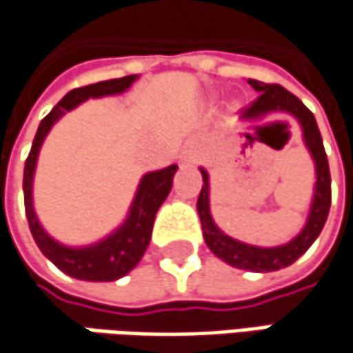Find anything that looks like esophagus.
<instances>
[{"instance_id":"1","label":"esophagus","mask_w":353,"mask_h":353,"mask_svg":"<svg viewBox=\"0 0 353 353\" xmlns=\"http://www.w3.org/2000/svg\"><path fill=\"white\" fill-rule=\"evenodd\" d=\"M183 159H185V163H192L194 161V157H189V154H185Z\"/></svg>"}]
</instances>
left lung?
I'll return each mask as SVG.
<instances>
[{
    "label": "left lung",
    "mask_w": 353,
    "mask_h": 353,
    "mask_svg": "<svg viewBox=\"0 0 353 353\" xmlns=\"http://www.w3.org/2000/svg\"><path fill=\"white\" fill-rule=\"evenodd\" d=\"M249 84L255 92H259V98L243 112V120H259L267 114L283 112L293 116L301 126L305 148L310 150L315 164L314 199H312L305 227L290 243L277 245V247H257V245H249V243L229 237L214 225L213 214H211V201H209V190H211L209 172L205 168H201L203 189L196 201V211L201 216L205 243L219 259H223L225 263L233 265L237 269L267 273V271H277V269L295 263L319 237L327 213H330V205H332V179H330L327 157L323 150V140L319 134L314 114L303 106V102L297 96H293L279 84H265L259 80H249Z\"/></svg>",
    "instance_id": "left-lung-1"
}]
</instances>
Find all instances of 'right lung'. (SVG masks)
I'll use <instances>...</instances> for the list:
<instances>
[{"label":"right lung","mask_w":353,"mask_h":353,"mask_svg":"<svg viewBox=\"0 0 353 353\" xmlns=\"http://www.w3.org/2000/svg\"><path fill=\"white\" fill-rule=\"evenodd\" d=\"M139 80V74L106 80L98 84H90L84 88H76L68 92L62 100L54 106V110L48 114L39 122L36 139L32 144L30 157L26 161L23 168V199H26V216L30 223V231L34 235V241L38 243L39 251L56 265L65 275L74 279H84V281H114L130 273L139 261L142 259L150 237H152V225L157 211L161 209L164 199L172 189V176L176 172V164H170L161 170L146 172L139 183L137 194L132 199L128 216L124 223L114 229L112 233L104 239L96 241L86 247H68L62 245L54 237L46 233L41 227L38 214L34 211V174H36V164L38 154L43 140L52 126L62 118L63 114L76 108L78 104L86 102L88 98H102V96H114L122 94L130 88Z\"/></svg>","instance_id":"obj_1"}]
</instances>
